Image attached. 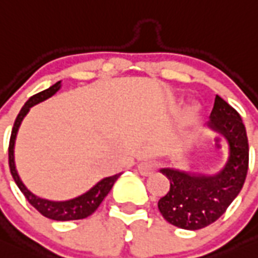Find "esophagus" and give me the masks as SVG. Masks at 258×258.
<instances>
[{
	"instance_id": "34e87169",
	"label": "esophagus",
	"mask_w": 258,
	"mask_h": 258,
	"mask_svg": "<svg viewBox=\"0 0 258 258\" xmlns=\"http://www.w3.org/2000/svg\"><path fill=\"white\" fill-rule=\"evenodd\" d=\"M138 170L139 172L144 176H149L152 175L154 171H156V162L152 160H147V161H143L138 165Z\"/></svg>"
}]
</instances>
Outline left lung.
<instances>
[{
    "label": "left lung",
    "mask_w": 258,
    "mask_h": 258,
    "mask_svg": "<svg viewBox=\"0 0 258 258\" xmlns=\"http://www.w3.org/2000/svg\"><path fill=\"white\" fill-rule=\"evenodd\" d=\"M209 126L223 134L230 145V157L222 171L213 176H196L178 170H161L170 179V191L160 199L158 209L167 222L185 230H199L216 222L247 178L249 145L240 114L216 96Z\"/></svg>",
    "instance_id": "obj_1"
}]
</instances>
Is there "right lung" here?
<instances>
[{
  "instance_id": "add662e5",
  "label": "right lung",
  "mask_w": 258,
  "mask_h": 258,
  "mask_svg": "<svg viewBox=\"0 0 258 258\" xmlns=\"http://www.w3.org/2000/svg\"><path fill=\"white\" fill-rule=\"evenodd\" d=\"M61 87V82H57L54 86H51L50 88L45 89V91L39 92L33 95L32 97H30V100L24 104V106L22 107V110L18 114L17 119L14 122V127L11 130L10 135V142H9V166H10V172L13 178H14L15 183L19 187V189L22 191V194L24 195V197L27 199V201L35 208L40 214H42L46 218L54 219V221H74V219H83L87 218L88 216H91L92 213L95 212L100 204L102 203V200L105 199L109 191L111 189L113 184L115 183V180L119 178L120 174H116V175L109 176V178L102 179L101 182H98L97 184L93 188H91L87 194L82 195V196L73 199V200L69 201H49L45 199H40V197L35 196L32 192H30L26 188V185L22 183L21 178L18 175L17 170H15V163H14V143L15 138H17V132L19 126H21L22 120L26 116V114L28 113L31 107L33 105L39 104V102L44 101L46 98H49L50 96H53L55 92L59 89Z\"/></svg>"
}]
</instances>
